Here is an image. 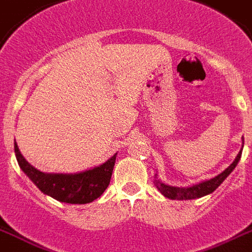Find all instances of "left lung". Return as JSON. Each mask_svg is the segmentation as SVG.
Segmentation results:
<instances>
[{
  "instance_id": "left-lung-1",
  "label": "left lung",
  "mask_w": 252,
  "mask_h": 252,
  "mask_svg": "<svg viewBox=\"0 0 252 252\" xmlns=\"http://www.w3.org/2000/svg\"><path fill=\"white\" fill-rule=\"evenodd\" d=\"M243 148V145H242ZM241 155L242 152L240 151V153L237 155L236 159L233 161V163L224 170L221 174H219L215 178L210 179V180H205V182H201L198 184H194L192 187H187V188H179V187H171V186H166L162 182H159L158 179H156L155 184L157 187L159 192L163 194L165 197L170 199H194V198H201L203 196H207L210 193H213L218 187L221 184V183L228 178L230 172L233 171L234 167L237 166L238 161L241 158ZM157 178V176H156Z\"/></svg>"
}]
</instances>
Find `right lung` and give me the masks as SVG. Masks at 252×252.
Masks as SVG:
<instances>
[{"mask_svg":"<svg viewBox=\"0 0 252 252\" xmlns=\"http://www.w3.org/2000/svg\"><path fill=\"white\" fill-rule=\"evenodd\" d=\"M15 156L23 172L37 186V188L47 196L65 203L93 202L99 198L111 183L114 162L117 153L104 162L103 165L77 172V174H47L37 170L28 163L18 148L16 141L14 143Z\"/></svg>","mask_w":252,"mask_h":252,"instance_id":"right-lung-1","label":"right lung"}]
</instances>
